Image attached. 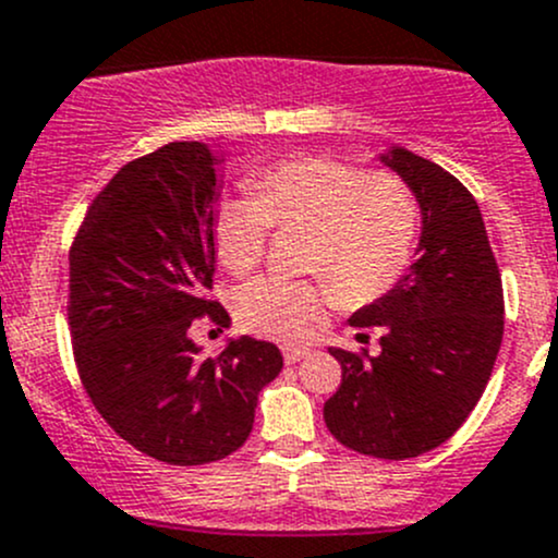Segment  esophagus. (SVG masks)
I'll list each match as a JSON object with an SVG mask.
<instances>
[{"instance_id": "esophagus-1", "label": "esophagus", "mask_w": 558, "mask_h": 558, "mask_svg": "<svg viewBox=\"0 0 558 558\" xmlns=\"http://www.w3.org/2000/svg\"><path fill=\"white\" fill-rule=\"evenodd\" d=\"M281 354H284V363L287 365H295V363H301V360H306L308 354H312V349H306V347H284V349H281Z\"/></svg>"}]
</instances>
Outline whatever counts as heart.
<instances>
[{"label":"heart","mask_w":558,"mask_h":558,"mask_svg":"<svg viewBox=\"0 0 558 558\" xmlns=\"http://www.w3.org/2000/svg\"><path fill=\"white\" fill-rule=\"evenodd\" d=\"M252 195H231L215 211V250L233 274L255 271L268 231L308 228L306 266L327 277H260L236 295L246 330L301 341L319 325L341 287L349 303H371L411 263L418 233L416 195L395 171H360L327 155H292L250 177Z\"/></svg>","instance_id":"heart-1"}]
</instances>
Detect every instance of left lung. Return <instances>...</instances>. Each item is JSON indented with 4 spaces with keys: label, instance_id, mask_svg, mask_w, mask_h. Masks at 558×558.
<instances>
[{
    "label": "left lung",
    "instance_id": "1",
    "mask_svg": "<svg viewBox=\"0 0 558 558\" xmlns=\"http://www.w3.org/2000/svg\"><path fill=\"white\" fill-rule=\"evenodd\" d=\"M378 160L416 195V260L349 319L381 327V352L330 347L343 378L325 424L347 449L411 459L446 444L484 395L502 343V279L478 204L457 177L405 147Z\"/></svg>",
    "mask_w": 558,
    "mask_h": 558
}]
</instances>
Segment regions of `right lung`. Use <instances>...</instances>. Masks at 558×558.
Segmentation results:
<instances>
[{
	"mask_svg": "<svg viewBox=\"0 0 558 558\" xmlns=\"http://www.w3.org/2000/svg\"><path fill=\"white\" fill-rule=\"evenodd\" d=\"M220 163L204 142L131 160L96 195L69 252V330L85 392L120 438L169 464L241 449L257 395L284 365L274 343L250 336L201 357L187 332L204 314L228 319L204 298Z\"/></svg>",
	"mask_w": 558,
	"mask_h": 558,
	"instance_id": "1",
	"label": "right lung"
}]
</instances>
